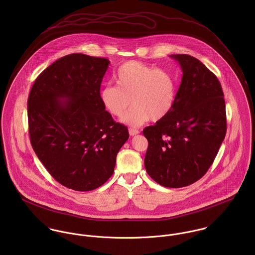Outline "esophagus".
<instances>
[{
  "label": "esophagus",
  "instance_id": "esophagus-1",
  "mask_svg": "<svg viewBox=\"0 0 255 255\" xmlns=\"http://www.w3.org/2000/svg\"><path fill=\"white\" fill-rule=\"evenodd\" d=\"M128 132H129V135L133 136V135H136L139 133V130L135 129V128H128Z\"/></svg>",
  "mask_w": 255,
  "mask_h": 255
}]
</instances>
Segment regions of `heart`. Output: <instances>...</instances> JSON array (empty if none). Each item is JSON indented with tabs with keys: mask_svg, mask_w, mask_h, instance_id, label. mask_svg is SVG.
Wrapping results in <instances>:
<instances>
[{
	"mask_svg": "<svg viewBox=\"0 0 255 255\" xmlns=\"http://www.w3.org/2000/svg\"><path fill=\"white\" fill-rule=\"evenodd\" d=\"M116 85H108L100 92L101 103L110 115L123 118L130 126H140L166 118L177 98V81L168 71L130 61L122 65L115 76Z\"/></svg>",
	"mask_w": 255,
	"mask_h": 255,
	"instance_id": "b5f03b06",
	"label": "heart"
}]
</instances>
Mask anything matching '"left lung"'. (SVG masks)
Returning a JSON list of instances; mask_svg holds the SVG:
<instances>
[{
  "mask_svg": "<svg viewBox=\"0 0 255 255\" xmlns=\"http://www.w3.org/2000/svg\"><path fill=\"white\" fill-rule=\"evenodd\" d=\"M171 57L180 63L182 82L170 114L143 129L144 165L155 182L178 188L206 174L225 138L227 120L217 76L194 57Z\"/></svg>",
  "mask_w": 255,
  "mask_h": 255,
  "instance_id": "1",
  "label": "left lung"
}]
</instances>
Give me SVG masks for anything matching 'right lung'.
<instances>
[{
    "label": "right lung",
    "mask_w": 255,
    "mask_h": 255,
    "mask_svg": "<svg viewBox=\"0 0 255 255\" xmlns=\"http://www.w3.org/2000/svg\"><path fill=\"white\" fill-rule=\"evenodd\" d=\"M110 61L65 56L38 75L27 100L30 142L50 175L66 187L93 190L114 173L128 128L100 100Z\"/></svg>",
    "instance_id": "right-lung-1"
}]
</instances>
